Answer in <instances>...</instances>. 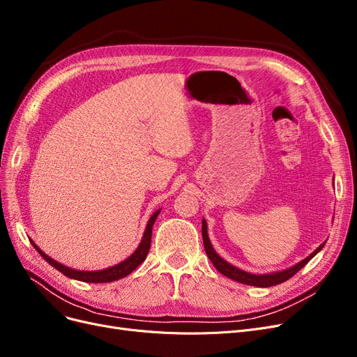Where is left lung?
Wrapping results in <instances>:
<instances>
[{
	"instance_id": "8db88e82",
	"label": "left lung",
	"mask_w": 357,
	"mask_h": 357,
	"mask_svg": "<svg viewBox=\"0 0 357 357\" xmlns=\"http://www.w3.org/2000/svg\"><path fill=\"white\" fill-rule=\"evenodd\" d=\"M203 241H204V250H206V254L207 257L210 258V261L213 262V266L215 267L217 271H220L223 275L231 278V280H235L238 283H242V284H248V286H257V287H270V286H275V284H280L286 280H289L290 277H293L294 274H296L299 270H302L309 261H311L321 250L324 248L325 242L322 245H319V248H317V250L309 255L307 258H305L303 261H301L299 264L293 266L284 271H278V273H271V274H261V275H257V274H251V273H246V271H242L234 266H230L229 262H226L223 258H220L219 255L215 254V251L213 250V246L210 243V239H208V235H207V223L206 220H203Z\"/></svg>"
}]
</instances>
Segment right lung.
Segmentation results:
<instances>
[{
    "mask_svg": "<svg viewBox=\"0 0 357 357\" xmlns=\"http://www.w3.org/2000/svg\"><path fill=\"white\" fill-rule=\"evenodd\" d=\"M159 213H160V210H158L156 213H153V215L150 217V220H149L147 227H146V231H144V236L142 239V243L138 245L135 252L131 257H128L126 261L119 262L118 266L105 268V270H100V271H79V270H73L70 267H66L63 264H59V262H56L55 259H52L51 257L46 255L45 252H42L39 248L36 246L35 242H32V241H30V242H32V245L36 248V251L42 255V258H45L52 267H55L58 271H61L64 275H67L70 278H75V280L86 282V283H109V282H115V280H119V278H122V277L128 275L146 259V257L150 251L151 229H153L154 222H156V219H158Z\"/></svg>",
    "mask_w": 357,
    "mask_h": 357,
    "instance_id": "obj_1",
    "label": "right lung"
}]
</instances>
